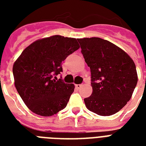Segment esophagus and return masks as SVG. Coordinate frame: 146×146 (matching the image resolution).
Wrapping results in <instances>:
<instances>
[{"label": "esophagus", "mask_w": 146, "mask_h": 146, "mask_svg": "<svg viewBox=\"0 0 146 146\" xmlns=\"http://www.w3.org/2000/svg\"><path fill=\"white\" fill-rule=\"evenodd\" d=\"M82 86H83L82 84H76V88L79 89H80V88H82Z\"/></svg>", "instance_id": "obj_1"}]
</instances>
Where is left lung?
Returning <instances> with one entry per match:
<instances>
[{"label":"left lung","instance_id":"1","mask_svg":"<svg viewBox=\"0 0 146 146\" xmlns=\"http://www.w3.org/2000/svg\"><path fill=\"white\" fill-rule=\"evenodd\" d=\"M77 40L91 70L92 93L85 98V104L98 115H113L127 104L136 88L138 76L135 63L109 41L96 37Z\"/></svg>","mask_w":146,"mask_h":146}]
</instances>
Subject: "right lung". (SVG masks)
Masks as SVG:
<instances>
[{"instance_id":"add662e5","label":"right lung","mask_w":146,"mask_h":146,"mask_svg":"<svg viewBox=\"0 0 146 146\" xmlns=\"http://www.w3.org/2000/svg\"><path fill=\"white\" fill-rule=\"evenodd\" d=\"M79 48L76 38L52 35L33 42L14 62L15 87L33 113L50 117L66 108L74 84L54 76L60 74L62 62Z\"/></svg>"}]
</instances>
